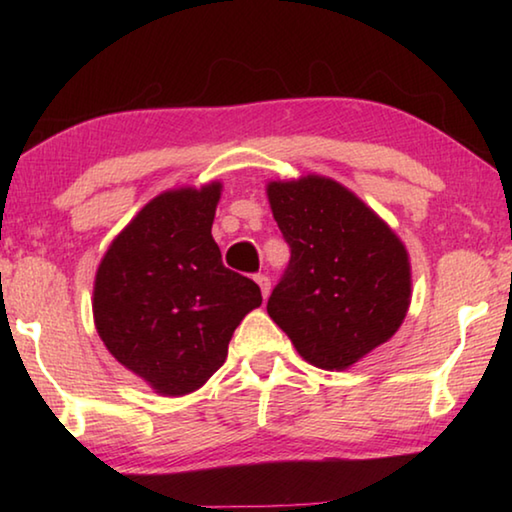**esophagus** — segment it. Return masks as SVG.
Instances as JSON below:
<instances>
[{
  "instance_id": "1",
  "label": "esophagus",
  "mask_w": 512,
  "mask_h": 512,
  "mask_svg": "<svg viewBox=\"0 0 512 512\" xmlns=\"http://www.w3.org/2000/svg\"><path fill=\"white\" fill-rule=\"evenodd\" d=\"M255 282L259 284V289H262V296L266 300L268 293H271V280H268L264 273H259V275H255Z\"/></svg>"
}]
</instances>
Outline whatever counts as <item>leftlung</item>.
<instances>
[{"label":"left lung","instance_id":"left-lung-1","mask_svg":"<svg viewBox=\"0 0 512 512\" xmlns=\"http://www.w3.org/2000/svg\"><path fill=\"white\" fill-rule=\"evenodd\" d=\"M291 259L266 311L311 366L345 370L400 329L411 264L400 237L325 176L266 187Z\"/></svg>","mask_w":512,"mask_h":512}]
</instances>
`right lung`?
<instances>
[{
  "label": "right lung",
  "instance_id": "add662e5",
  "mask_svg": "<svg viewBox=\"0 0 512 512\" xmlns=\"http://www.w3.org/2000/svg\"><path fill=\"white\" fill-rule=\"evenodd\" d=\"M221 183L155 196L119 232L94 277V325L108 352L155 393H194L223 366L248 311L250 277L221 262L212 237Z\"/></svg>",
  "mask_w": 512,
  "mask_h": 512
}]
</instances>
